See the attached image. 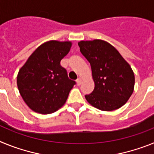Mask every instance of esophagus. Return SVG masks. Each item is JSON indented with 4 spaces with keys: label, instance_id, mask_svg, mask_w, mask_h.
Masks as SVG:
<instances>
[{
    "label": "esophagus",
    "instance_id": "1",
    "mask_svg": "<svg viewBox=\"0 0 154 154\" xmlns=\"http://www.w3.org/2000/svg\"><path fill=\"white\" fill-rule=\"evenodd\" d=\"M76 82H77V85H80L82 83V79H78L76 80Z\"/></svg>",
    "mask_w": 154,
    "mask_h": 154
}]
</instances>
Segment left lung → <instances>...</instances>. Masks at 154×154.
Instances as JSON below:
<instances>
[{"label": "left lung", "instance_id": "8db88e82", "mask_svg": "<svg viewBox=\"0 0 154 154\" xmlns=\"http://www.w3.org/2000/svg\"><path fill=\"white\" fill-rule=\"evenodd\" d=\"M78 45L90 63L95 82L92 93L85 96L88 103L103 111L123 106L134 89L135 77L130 65L105 41H81Z\"/></svg>", "mask_w": 154, "mask_h": 154}]
</instances>
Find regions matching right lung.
Listing matches in <instances>:
<instances>
[{
    "instance_id": "right-lung-1",
    "label": "right lung",
    "mask_w": 154,
    "mask_h": 154,
    "mask_svg": "<svg viewBox=\"0 0 154 154\" xmlns=\"http://www.w3.org/2000/svg\"><path fill=\"white\" fill-rule=\"evenodd\" d=\"M72 43L50 41L39 46L19 70L17 88L30 109L41 114L55 112L65 104L75 82L60 62Z\"/></svg>"
}]
</instances>
